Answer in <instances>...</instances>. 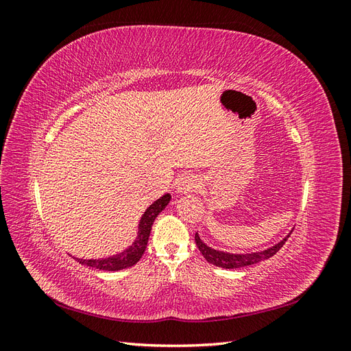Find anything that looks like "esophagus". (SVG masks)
Wrapping results in <instances>:
<instances>
[{
	"instance_id": "obj_1",
	"label": "esophagus",
	"mask_w": 351,
	"mask_h": 351,
	"mask_svg": "<svg viewBox=\"0 0 351 351\" xmlns=\"http://www.w3.org/2000/svg\"><path fill=\"white\" fill-rule=\"evenodd\" d=\"M199 189V182L193 177H184L180 180V183L177 184V192L178 193H187V192H193V190Z\"/></svg>"
}]
</instances>
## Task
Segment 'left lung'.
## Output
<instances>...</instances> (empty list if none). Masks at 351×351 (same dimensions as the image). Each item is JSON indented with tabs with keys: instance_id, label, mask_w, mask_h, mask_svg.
I'll return each mask as SVG.
<instances>
[{
	"instance_id": "1",
	"label": "left lung",
	"mask_w": 351,
	"mask_h": 351,
	"mask_svg": "<svg viewBox=\"0 0 351 351\" xmlns=\"http://www.w3.org/2000/svg\"><path fill=\"white\" fill-rule=\"evenodd\" d=\"M289 236H287L284 240H281L278 244H275V246H272L267 250L256 252V253H244V254H234V253H227V252H219L215 249H210L199 239L197 234L195 236V241H196V246L199 247L200 253L204 254V258L209 263L215 265V267H219V268L236 269V268L249 267V265H254V263H258L265 259H269L284 246V243L287 241V239H289Z\"/></svg>"
}]
</instances>
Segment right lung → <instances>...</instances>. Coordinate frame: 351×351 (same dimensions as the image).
<instances>
[{
    "label": "right lung",
    "mask_w": 351,
    "mask_h": 351,
    "mask_svg": "<svg viewBox=\"0 0 351 351\" xmlns=\"http://www.w3.org/2000/svg\"><path fill=\"white\" fill-rule=\"evenodd\" d=\"M169 196L168 193L164 195L161 199H158L156 202L146 209L143 214L141 224H139V232H137V237L132 246L119 253L114 254L111 258H105V259H77L82 265H88V267L102 269V271H120L133 267L134 263L139 262V259L143 256L145 249L147 246V240H149L151 234V228L155 218L158 217L159 212H161L168 204H169Z\"/></svg>",
    "instance_id": "right-lung-1"
}]
</instances>
